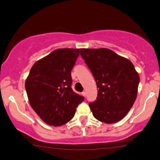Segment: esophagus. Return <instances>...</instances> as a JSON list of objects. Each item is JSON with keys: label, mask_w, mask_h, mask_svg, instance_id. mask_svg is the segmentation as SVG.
Instances as JSON below:
<instances>
[{"label": "esophagus", "mask_w": 160, "mask_h": 160, "mask_svg": "<svg viewBox=\"0 0 160 160\" xmlns=\"http://www.w3.org/2000/svg\"><path fill=\"white\" fill-rule=\"evenodd\" d=\"M82 95H83L84 97H86V92H82Z\"/></svg>", "instance_id": "esophagus-1"}]
</instances>
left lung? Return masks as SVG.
Wrapping results in <instances>:
<instances>
[{"label": "left lung", "instance_id": "left-lung-1", "mask_svg": "<svg viewBox=\"0 0 160 160\" xmlns=\"http://www.w3.org/2000/svg\"><path fill=\"white\" fill-rule=\"evenodd\" d=\"M93 74L98 97L89 104L94 117L114 123L128 113L136 99L140 78L133 64L109 49H80Z\"/></svg>", "mask_w": 160, "mask_h": 160}]
</instances>
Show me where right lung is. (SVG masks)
I'll return each mask as SVG.
<instances>
[{"label":"right lung","mask_w":160,"mask_h":160,"mask_svg":"<svg viewBox=\"0 0 160 160\" xmlns=\"http://www.w3.org/2000/svg\"><path fill=\"white\" fill-rule=\"evenodd\" d=\"M80 49H58L38 60L25 80L29 103L43 122L53 126L67 123L74 117L84 97L71 88V70Z\"/></svg>","instance_id":"right-lung-1"}]
</instances>
